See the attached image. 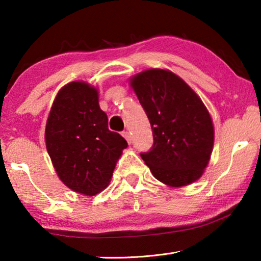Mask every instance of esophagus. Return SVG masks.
Returning <instances> with one entry per match:
<instances>
[{
  "label": "esophagus",
  "instance_id": "1",
  "mask_svg": "<svg viewBox=\"0 0 261 261\" xmlns=\"http://www.w3.org/2000/svg\"><path fill=\"white\" fill-rule=\"evenodd\" d=\"M122 136L124 137V138L126 139L127 143L131 144V139H132V138H131V134H130L129 131H123V132H122Z\"/></svg>",
  "mask_w": 261,
  "mask_h": 261
}]
</instances>
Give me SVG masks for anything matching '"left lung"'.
<instances>
[{
  "mask_svg": "<svg viewBox=\"0 0 261 261\" xmlns=\"http://www.w3.org/2000/svg\"><path fill=\"white\" fill-rule=\"evenodd\" d=\"M131 86L146 113L153 146L140 156L154 177L184 187L200 177L210 161L214 129L208 110L175 73L151 69L132 78Z\"/></svg>",
  "mask_w": 261,
  "mask_h": 261,
  "instance_id": "8db88e82",
  "label": "left lung"
}]
</instances>
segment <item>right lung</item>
I'll list each match as a JSON object with an SVG mask.
<instances>
[{"instance_id": "1", "label": "right lung", "mask_w": 261, "mask_h": 261, "mask_svg": "<svg viewBox=\"0 0 261 261\" xmlns=\"http://www.w3.org/2000/svg\"><path fill=\"white\" fill-rule=\"evenodd\" d=\"M46 146L60 179L73 191L94 196L107 187L126 140L108 129L98 91L72 82L57 93L46 125Z\"/></svg>"}]
</instances>
